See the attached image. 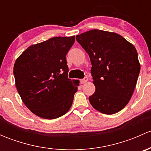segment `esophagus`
<instances>
[{
	"label": "esophagus",
	"instance_id": "obj_1",
	"mask_svg": "<svg viewBox=\"0 0 151 151\" xmlns=\"http://www.w3.org/2000/svg\"><path fill=\"white\" fill-rule=\"evenodd\" d=\"M88 81V77H85V78H83V79H82L81 80H80V82H81V83L82 84H85V83H86Z\"/></svg>",
	"mask_w": 151,
	"mask_h": 151
}]
</instances>
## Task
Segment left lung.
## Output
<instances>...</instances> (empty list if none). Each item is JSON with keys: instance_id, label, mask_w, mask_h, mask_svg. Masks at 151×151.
I'll return each mask as SVG.
<instances>
[{"instance_id": "1", "label": "left lung", "mask_w": 151, "mask_h": 151, "mask_svg": "<svg viewBox=\"0 0 151 151\" xmlns=\"http://www.w3.org/2000/svg\"><path fill=\"white\" fill-rule=\"evenodd\" d=\"M90 57L95 93L93 107L106 115L123 109L136 87L140 64L132 44L114 32L91 30L76 36Z\"/></svg>"}]
</instances>
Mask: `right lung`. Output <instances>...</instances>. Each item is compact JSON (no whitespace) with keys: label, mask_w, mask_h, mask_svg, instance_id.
Wrapping results in <instances>:
<instances>
[{"label":"right lung","mask_w":151,"mask_h":151,"mask_svg":"<svg viewBox=\"0 0 151 151\" xmlns=\"http://www.w3.org/2000/svg\"><path fill=\"white\" fill-rule=\"evenodd\" d=\"M75 36L53 37L32 45L14 66L17 90L25 106L37 116L55 119L72 104L80 81L68 78L66 55Z\"/></svg>","instance_id":"right-lung-1"}]
</instances>
